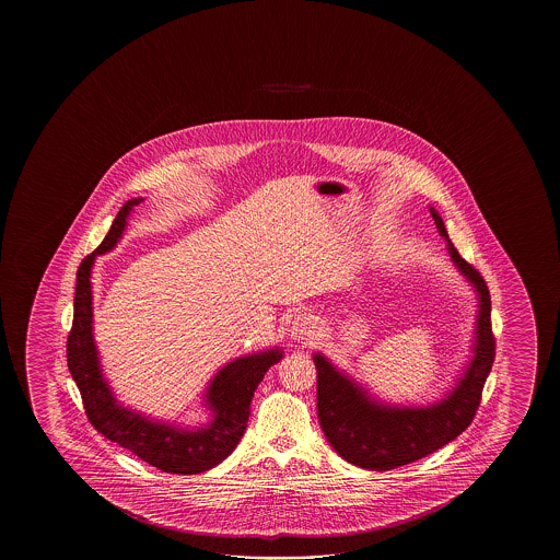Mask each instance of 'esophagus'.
I'll return each mask as SVG.
<instances>
[{
    "instance_id": "1",
    "label": "esophagus",
    "mask_w": 560,
    "mask_h": 560,
    "mask_svg": "<svg viewBox=\"0 0 560 560\" xmlns=\"http://www.w3.org/2000/svg\"><path fill=\"white\" fill-rule=\"evenodd\" d=\"M318 336V324L308 314H299L289 328V338L294 343H312Z\"/></svg>"
}]
</instances>
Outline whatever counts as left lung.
Here are the masks:
<instances>
[{
	"label": "left lung",
	"mask_w": 560,
	"mask_h": 560,
	"mask_svg": "<svg viewBox=\"0 0 560 560\" xmlns=\"http://www.w3.org/2000/svg\"><path fill=\"white\" fill-rule=\"evenodd\" d=\"M430 212L453 266L477 294L470 355L440 398L425 404H396L373 395L368 385L320 351L312 353L318 371L316 398L322 431L331 450L359 468L383 472L402 467L457 440L477 413L482 386L494 363L488 287L477 269L458 256L440 212L433 207Z\"/></svg>",
	"instance_id": "obj_1"
}]
</instances>
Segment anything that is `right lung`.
Listing matches in <instances>:
<instances>
[{
	"label": "right lung",
	"mask_w": 560,
	"mask_h": 560,
	"mask_svg": "<svg viewBox=\"0 0 560 560\" xmlns=\"http://www.w3.org/2000/svg\"><path fill=\"white\" fill-rule=\"evenodd\" d=\"M144 197L120 207L100 248L85 257L75 273L74 324L68 336V369L82 393L83 408L93 428L107 440L135 453L148 465L174 475H199L221 465L236 450L246 425L249 404L269 368L283 359L279 346L230 359L202 390L207 422L189 425L154 418L120 402L103 371L93 338L92 269L97 256L117 248L135 207Z\"/></svg>",
	"instance_id": "add662e5"
}]
</instances>
